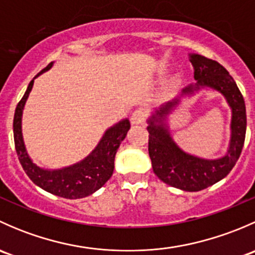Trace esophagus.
<instances>
[{"label":"esophagus","mask_w":255,"mask_h":255,"mask_svg":"<svg viewBox=\"0 0 255 255\" xmlns=\"http://www.w3.org/2000/svg\"><path fill=\"white\" fill-rule=\"evenodd\" d=\"M144 120H145V111L142 109L135 110L130 116V123L132 125H140V123L144 122Z\"/></svg>","instance_id":"34e87169"}]
</instances>
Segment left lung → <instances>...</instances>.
Wrapping results in <instances>:
<instances>
[{"label": "left lung", "mask_w": 255, "mask_h": 255, "mask_svg": "<svg viewBox=\"0 0 255 255\" xmlns=\"http://www.w3.org/2000/svg\"><path fill=\"white\" fill-rule=\"evenodd\" d=\"M194 66V84L187 85L171 101L161 105L146 120L149 132V156L155 175L170 186L182 191H200L216 184L232 170L241 155L247 129L244 99L237 84L220 63L199 54H189ZM204 89L220 93L231 109V137L225 156L215 159L201 158L185 152L171 135L170 116L189 98Z\"/></svg>", "instance_id": "obj_1"}]
</instances>
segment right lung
<instances>
[{
	"label": "right lung",
	"mask_w": 255,
	"mask_h": 255,
	"mask_svg": "<svg viewBox=\"0 0 255 255\" xmlns=\"http://www.w3.org/2000/svg\"><path fill=\"white\" fill-rule=\"evenodd\" d=\"M53 64L54 61L29 82L27 91L17 105L13 120L14 145L23 170L37 186L64 199H82L101 189L112 176L116 153L127 135L130 123L128 118H123L122 121L107 128L94 150L86 158L73 165L60 169H45L37 165L25 148L22 132V116L25 102L34 85V80L45 71L50 70Z\"/></svg>",
	"instance_id": "right-lung-1"
}]
</instances>
